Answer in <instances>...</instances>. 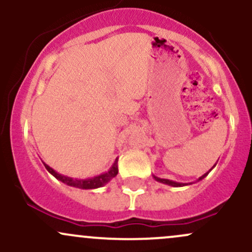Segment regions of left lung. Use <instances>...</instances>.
<instances>
[{
    "mask_svg": "<svg viewBox=\"0 0 252 252\" xmlns=\"http://www.w3.org/2000/svg\"><path fill=\"white\" fill-rule=\"evenodd\" d=\"M215 167V166H213ZM212 167V168H213ZM211 168V169H212ZM210 169V170H211ZM207 174H209V172L207 173H205L204 175L202 176H200V178H199V180L198 181H200V180H202V179L205 178V176H206ZM154 179L156 181H158V182H162V184H166V185H169V186H173V187H181V186H186V185H189V184H181V182H176V181H172V180H168V179H160V178H158V176H155L154 175ZM190 185V184H189Z\"/></svg>",
    "mask_w": 252,
    "mask_h": 252,
    "instance_id": "8db88e82",
    "label": "left lung"
}]
</instances>
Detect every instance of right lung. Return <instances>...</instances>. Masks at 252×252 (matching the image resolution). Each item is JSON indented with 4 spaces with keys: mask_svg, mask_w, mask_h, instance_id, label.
Returning <instances> with one entry per match:
<instances>
[{
    "mask_svg": "<svg viewBox=\"0 0 252 252\" xmlns=\"http://www.w3.org/2000/svg\"><path fill=\"white\" fill-rule=\"evenodd\" d=\"M117 162H118V158L115 160L114 164H112V167L108 170V172L103 173V174L98 176H94V178L91 179H73V178H70V176L59 174V173H57L53 168H51L48 164L43 163V166L46 167V169H47L48 172L54 176V178H57L58 180L63 182V184L68 185V186L77 187V189H98V187L104 186V185L108 184L112 178H115V176L117 175L118 173Z\"/></svg>",
    "mask_w": 252,
    "mask_h": 252,
    "instance_id": "obj_1",
    "label": "right lung"
}]
</instances>
